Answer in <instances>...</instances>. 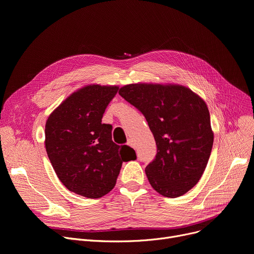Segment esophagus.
<instances>
[{
  "label": "esophagus",
  "instance_id": "34e87169",
  "mask_svg": "<svg viewBox=\"0 0 254 254\" xmlns=\"http://www.w3.org/2000/svg\"><path fill=\"white\" fill-rule=\"evenodd\" d=\"M128 146H130V147H134V143H132V141L130 139H128L127 143Z\"/></svg>",
  "mask_w": 254,
  "mask_h": 254
}]
</instances>
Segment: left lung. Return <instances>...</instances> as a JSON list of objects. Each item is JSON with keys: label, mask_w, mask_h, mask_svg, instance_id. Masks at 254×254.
I'll list each match as a JSON object with an SVG mask.
<instances>
[{"label": "left lung", "mask_w": 254, "mask_h": 254, "mask_svg": "<svg viewBox=\"0 0 254 254\" xmlns=\"http://www.w3.org/2000/svg\"><path fill=\"white\" fill-rule=\"evenodd\" d=\"M118 93L145 116L157 153L145 172L152 188L177 197L201 179L214 135L205 101L178 84H127Z\"/></svg>", "instance_id": "8db88e82"}]
</instances>
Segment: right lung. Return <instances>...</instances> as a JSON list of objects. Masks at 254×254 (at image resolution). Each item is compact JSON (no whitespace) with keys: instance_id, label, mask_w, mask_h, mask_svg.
Segmentation results:
<instances>
[{"instance_id":"obj_1","label":"right lung","mask_w":254,"mask_h":254,"mask_svg":"<svg viewBox=\"0 0 254 254\" xmlns=\"http://www.w3.org/2000/svg\"><path fill=\"white\" fill-rule=\"evenodd\" d=\"M117 91L118 86L86 85L46 120L45 148L59 179L70 191L88 198L111 191L123 162L136 159L135 151L127 157L120 155V146L112 141V126L102 124Z\"/></svg>"}]
</instances>
